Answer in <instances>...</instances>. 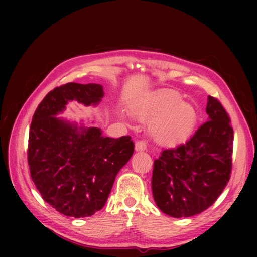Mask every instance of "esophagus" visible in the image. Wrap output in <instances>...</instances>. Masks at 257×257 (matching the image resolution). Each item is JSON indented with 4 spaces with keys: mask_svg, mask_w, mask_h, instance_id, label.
Masks as SVG:
<instances>
[{
    "mask_svg": "<svg viewBox=\"0 0 257 257\" xmlns=\"http://www.w3.org/2000/svg\"><path fill=\"white\" fill-rule=\"evenodd\" d=\"M146 149H147V145L145 142H143V141L136 142V144H135V151L136 152H143Z\"/></svg>",
    "mask_w": 257,
    "mask_h": 257,
    "instance_id": "esophagus-1",
    "label": "esophagus"
}]
</instances>
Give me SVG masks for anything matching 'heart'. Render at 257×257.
Returning a JSON list of instances; mask_svg holds the SVG:
<instances>
[{
	"label": "heart",
	"mask_w": 257,
	"mask_h": 257,
	"mask_svg": "<svg viewBox=\"0 0 257 257\" xmlns=\"http://www.w3.org/2000/svg\"><path fill=\"white\" fill-rule=\"evenodd\" d=\"M135 116L149 121V133L161 147L176 148L193 134L197 123V111L192 104L182 102L173 90L152 93L132 106Z\"/></svg>",
	"instance_id": "heart-1"
}]
</instances>
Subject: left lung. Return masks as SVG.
Here are the masks:
<instances>
[{
	"label": "left lung",
	"mask_w": 257,
	"mask_h": 257,
	"mask_svg": "<svg viewBox=\"0 0 257 257\" xmlns=\"http://www.w3.org/2000/svg\"><path fill=\"white\" fill-rule=\"evenodd\" d=\"M208 120L185 145L154 161L151 188L163 213L176 219L199 214L221 195L230 178L232 134L227 112L208 96Z\"/></svg>",
	"instance_id": "left-lung-1"
}]
</instances>
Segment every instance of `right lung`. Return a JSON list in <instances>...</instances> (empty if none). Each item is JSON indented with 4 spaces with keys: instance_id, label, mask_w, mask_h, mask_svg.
<instances>
[{
    "instance_id": "obj_1",
    "label": "right lung",
    "mask_w": 257,
    "mask_h": 257,
    "mask_svg": "<svg viewBox=\"0 0 257 257\" xmlns=\"http://www.w3.org/2000/svg\"><path fill=\"white\" fill-rule=\"evenodd\" d=\"M103 85L66 83L50 91L31 123L28 162L31 178L45 201L66 216H91L102 209L114 179L134 152L130 136L105 137L83 121L60 118L76 100L96 107Z\"/></svg>"
}]
</instances>
